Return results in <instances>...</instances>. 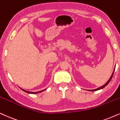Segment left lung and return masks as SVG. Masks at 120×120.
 I'll return each instance as SVG.
<instances>
[{"label": "left lung", "mask_w": 120, "mask_h": 120, "mask_svg": "<svg viewBox=\"0 0 120 120\" xmlns=\"http://www.w3.org/2000/svg\"><path fill=\"white\" fill-rule=\"evenodd\" d=\"M115 70V68H114V69H113V72H112V74L111 76V77H110V79H109V80H108V81H107V82L104 85H102V86H100V87H98V88H97V89H94V90H87V91H97V90H100V89H103V88H104L106 86H107V85H108L109 83L110 82L111 80L112 79V76H113V73H114Z\"/></svg>", "instance_id": "left-lung-1"}]
</instances>
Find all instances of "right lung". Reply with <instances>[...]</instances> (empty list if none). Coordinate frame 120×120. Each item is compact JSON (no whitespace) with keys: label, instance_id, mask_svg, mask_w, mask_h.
Wrapping results in <instances>:
<instances>
[{"label":"right lung","instance_id":"obj_1","mask_svg":"<svg viewBox=\"0 0 120 120\" xmlns=\"http://www.w3.org/2000/svg\"><path fill=\"white\" fill-rule=\"evenodd\" d=\"M20 89L21 90H22V91H24V92H26V93H28V94H38V93H39V92H42V91H45V90H46V89H45V90H43L40 91H38V92H30V91H26V90H24V89H22V88H20Z\"/></svg>","mask_w":120,"mask_h":120}]
</instances>
